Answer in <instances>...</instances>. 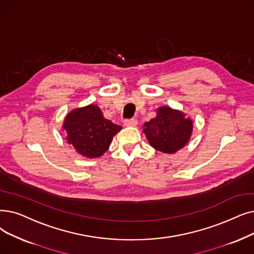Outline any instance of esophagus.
I'll list each match as a JSON object with an SVG mask.
<instances>
[{
  "instance_id": "34e87169",
  "label": "esophagus",
  "mask_w": 254,
  "mask_h": 254,
  "mask_svg": "<svg viewBox=\"0 0 254 254\" xmlns=\"http://www.w3.org/2000/svg\"><path fill=\"white\" fill-rule=\"evenodd\" d=\"M124 124L126 127H136L138 125V121L136 119H127L125 120Z\"/></svg>"
}]
</instances>
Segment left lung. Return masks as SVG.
I'll list each match as a JSON object with an SVG mask.
<instances>
[{"mask_svg":"<svg viewBox=\"0 0 254 254\" xmlns=\"http://www.w3.org/2000/svg\"><path fill=\"white\" fill-rule=\"evenodd\" d=\"M149 145L164 153H175L187 145L193 131V121L183 111L167 106L157 109V115L143 125Z\"/></svg>","mask_w":254,"mask_h":254,"instance_id":"8db88e82","label":"left lung"}]
</instances>
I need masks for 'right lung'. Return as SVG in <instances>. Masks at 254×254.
I'll return each mask as SVG.
<instances>
[{"mask_svg":"<svg viewBox=\"0 0 254 254\" xmlns=\"http://www.w3.org/2000/svg\"><path fill=\"white\" fill-rule=\"evenodd\" d=\"M62 128L76 152L87 159H96L109 149L113 137L123 127L105 118L100 107L91 104L71 110L65 116Z\"/></svg>","mask_w":254,"mask_h":254,"instance_id":"right-lung-1","label":"right lung"}]
</instances>
